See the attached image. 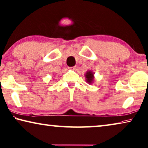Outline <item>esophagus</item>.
Wrapping results in <instances>:
<instances>
[{
  "instance_id": "1",
  "label": "esophagus",
  "mask_w": 148,
  "mask_h": 148,
  "mask_svg": "<svg viewBox=\"0 0 148 148\" xmlns=\"http://www.w3.org/2000/svg\"><path fill=\"white\" fill-rule=\"evenodd\" d=\"M70 69H71V70H76V66H73V67H70Z\"/></svg>"
}]
</instances>
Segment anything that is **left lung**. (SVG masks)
<instances>
[{
  "mask_svg": "<svg viewBox=\"0 0 148 148\" xmlns=\"http://www.w3.org/2000/svg\"><path fill=\"white\" fill-rule=\"evenodd\" d=\"M94 73L91 70H89L86 72V74L85 75L86 77V82L88 84H91L93 82V79H94V76H93Z\"/></svg>",
  "mask_w": 148,
  "mask_h": 148,
  "instance_id": "obj_1",
  "label": "left lung"
}]
</instances>
